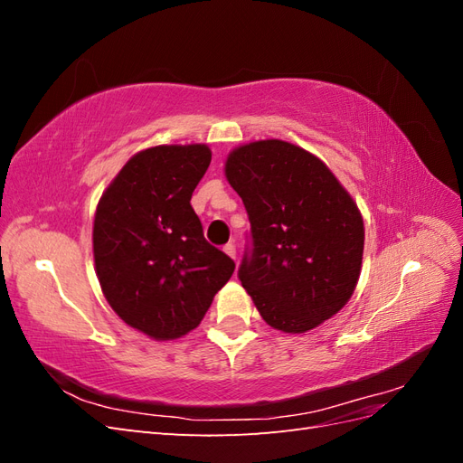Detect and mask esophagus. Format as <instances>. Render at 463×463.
Wrapping results in <instances>:
<instances>
[{"label": "esophagus", "mask_w": 463, "mask_h": 463, "mask_svg": "<svg viewBox=\"0 0 463 463\" xmlns=\"http://www.w3.org/2000/svg\"><path fill=\"white\" fill-rule=\"evenodd\" d=\"M223 253H226L228 257H232V259H235V245L233 243H228V245H223Z\"/></svg>", "instance_id": "esophagus-1"}]
</instances>
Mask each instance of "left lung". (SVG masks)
<instances>
[{
  "instance_id": "8db88e82",
  "label": "left lung",
  "mask_w": 463,
  "mask_h": 463,
  "mask_svg": "<svg viewBox=\"0 0 463 463\" xmlns=\"http://www.w3.org/2000/svg\"><path fill=\"white\" fill-rule=\"evenodd\" d=\"M228 184L250 222L240 279L266 325L303 334L338 313L361 274V210L315 154L279 138L235 146Z\"/></svg>"
}]
</instances>
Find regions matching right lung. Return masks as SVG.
Wrapping results in <instances>:
<instances>
[{"instance_id": "right-lung-1", "label": "right lung", "mask_w": 463, "mask_h": 463, "mask_svg": "<svg viewBox=\"0 0 463 463\" xmlns=\"http://www.w3.org/2000/svg\"><path fill=\"white\" fill-rule=\"evenodd\" d=\"M210 158L199 143L145 148L96 206L92 253L104 298L125 325L156 342L197 328L235 270L204 240L191 206Z\"/></svg>"}]
</instances>
